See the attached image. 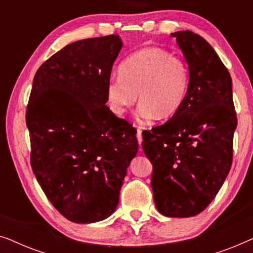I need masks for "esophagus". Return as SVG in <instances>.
Listing matches in <instances>:
<instances>
[{
    "label": "esophagus",
    "instance_id": "1",
    "mask_svg": "<svg viewBox=\"0 0 253 253\" xmlns=\"http://www.w3.org/2000/svg\"><path fill=\"white\" fill-rule=\"evenodd\" d=\"M143 131H141L140 127H138L137 129V140H138V144L141 145V141H143Z\"/></svg>",
    "mask_w": 253,
    "mask_h": 253
}]
</instances>
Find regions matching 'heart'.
Wrapping results in <instances>:
<instances>
[{"label": "heart", "mask_w": 253, "mask_h": 253, "mask_svg": "<svg viewBox=\"0 0 253 253\" xmlns=\"http://www.w3.org/2000/svg\"><path fill=\"white\" fill-rule=\"evenodd\" d=\"M189 83V67L182 57L162 48L145 47L127 56L120 65V76L107 82V105L115 115L123 116L139 94L138 117L143 122L159 116L168 120L182 108Z\"/></svg>", "instance_id": "heart-1"}]
</instances>
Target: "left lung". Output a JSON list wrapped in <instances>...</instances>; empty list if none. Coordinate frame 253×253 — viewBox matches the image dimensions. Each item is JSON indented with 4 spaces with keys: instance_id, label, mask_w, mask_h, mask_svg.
Wrapping results in <instances>:
<instances>
[{
    "instance_id": "8db88e82",
    "label": "left lung",
    "mask_w": 253,
    "mask_h": 253,
    "mask_svg": "<svg viewBox=\"0 0 253 253\" xmlns=\"http://www.w3.org/2000/svg\"><path fill=\"white\" fill-rule=\"evenodd\" d=\"M170 36L189 67L188 94L168 122L143 132L141 145L153 166L158 211L190 217L210 205L229 174L237 119L230 74L213 47L191 31Z\"/></svg>"
}]
</instances>
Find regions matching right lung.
I'll return each mask as SVG.
<instances>
[{"label": "right lung", "mask_w": 253, "mask_h": 253, "mask_svg": "<svg viewBox=\"0 0 253 253\" xmlns=\"http://www.w3.org/2000/svg\"><path fill=\"white\" fill-rule=\"evenodd\" d=\"M119 36L78 40L38 69L26 126L31 166L48 200L76 223L107 219L136 157L134 127L106 106Z\"/></svg>", "instance_id": "1"}]
</instances>
